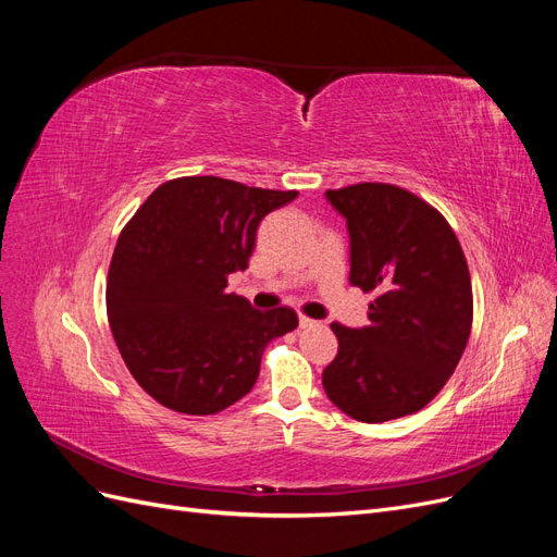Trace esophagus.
Instances as JSON below:
<instances>
[{
    "label": "esophagus",
    "mask_w": 557,
    "mask_h": 557,
    "mask_svg": "<svg viewBox=\"0 0 557 557\" xmlns=\"http://www.w3.org/2000/svg\"><path fill=\"white\" fill-rule=\"evenodd\" d=\"M299 327H301V330H311V327H318V320H313V318H307V315H299Z\"/></svg>",
    "instance_id": "obj_1"
}]
</instances>
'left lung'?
Masks as SVG:
<instances>
[{"instance_id": "1", "label": "left lung", "mask_w": 557, "mask_h": 557, "mask_svg": "<svg viewBox=\"0 0 557 557\" xmlns=\"http://www.w3.org/2000/svg\"><path fill=\"white\" fill-rule=\"evenodd\" d=\"M346 221L350 285L376 290L369 325H332L339 352L323 387L362 423L416 413L458 367L471 332V281L446 218L387 183L327 190Z\"/></svg>"}]
</instances>
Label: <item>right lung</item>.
Instances as JSON below:
<instances>
[{"label":"right lung","mask_w":557,"mask_h":557,"mask_svg":"<svg viewBox=\"0 0 557 557\" xmlns=\"http://www.w3.org/2000/svg\"><path fill=\"white\" fill-rule=\"evenodd\" d=\"M295 190H262L218 176L162 183L115 244L109 325L144 391L162 407L218 413L246 397L269 342L297 327L293 309L258 311L227 276L244 272L262 218Z\"/></svg>","instance_id":"right-lung-1"}]
</instances>
